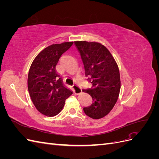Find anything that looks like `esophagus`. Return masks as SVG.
Segmentation results:
<instances>
[{
    "label": "esophagus",
    "instance_id": "esophagus-1",
    "mask_svg": "<svg viewBox=\"0 0 159 159\" xmlns=\"http://www.w3.org/2000/svg\"><path fill=\"white\" fill-rule=\"evenodd\" d=\"M72 88H73V89H74L75 94L78 95V94L81 93V88H80V87L79 86L78 84H77L75 83L73 85H72Z\"/></svg>",
    "mask_w": 159,
    "mask_h": 159
}]
</instances>
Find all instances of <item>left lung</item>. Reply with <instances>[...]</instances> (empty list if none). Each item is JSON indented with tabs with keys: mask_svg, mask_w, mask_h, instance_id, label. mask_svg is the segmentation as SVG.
I'll list each match as a JSON object with an SVG mask.
<instances>
[{
	"mask_svg": "<svg viewBox=\"0 0 159 159\" xmlns=\"http://www.w3.org/2000/svg\"><path fill=\"white\" fill-rule=\"evenodd\" d=\"M74 44L82 60L85 77H89L88 81L92 84L91 88L84 89L93 99L84 111L91 118L101 119L111 111L119 97L118 66L107 48L99 42L75 41Z\"/></svg>",
	"mask_w": 159,
	"mask_h": 159,
	"instance_id": "obj_1",
	"label": "left lung"
}]
</instances>
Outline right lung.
Wrapping results in <instances>:
<instances>
[{
    "mask_svg": "<svg viewBox=\"0 0 159 159\" xmlns=\"http://www.w3.org/2000/svg\"><path fill=\"white\" fill-rule=\"evenodd\" d=\"M73 42L52 44L42 50L34 60L28 76V89L38 111L48 117L58 114L66 99L73 93L64 84L56 70L60 57Z\"/></svg>",
    "mask_w": 159,
    "mask_h": 159,
    "instance_id": "right-lung-1",
    "label": "right lung"
}]
</instances>
